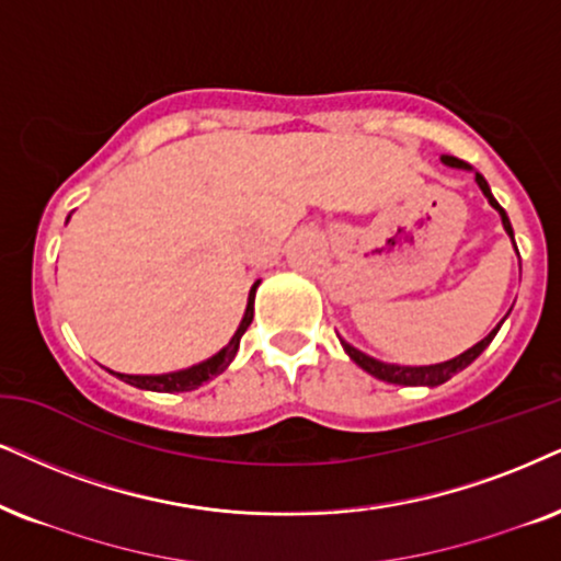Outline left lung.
<instances>
[{"instance_id": "obj_1", "label": "left lung", "mask_w": 561, "mask_h": 561, "mask_svg": "<svg viewBox=\"0 0 561 561\" xmlns=\"http://www.w3.org/2000/svg\"><path fill=\"white\" fill-rule=\"evenodd\" d=\"M443 162H445V165H450V168H463V170H471V165H466L463 160L453 158V154H443ZM477 183H479L481 194H484V196L489 198V204H492V207L500 211V217H502V228H505V232H507L510 240H513V245H515L513 225H510V219H507V215H505V209L500 207L497 198H494V196H492V191H489V183L484 181V175L477 173ZM500 325H502V323H500ZM500 325H497V329L489 331L486 336L481 339L479 344H473L471 350H466L463 354H458V357L448 359V363H439V365H424V367H407V365H388V363H380V359L370 357V354H365V352L354 350V346H352V344H346L344 339H342V346H344V352L350 354V357L354 359V363H357L359 367H363V370H367L370 375H375V378H378V380L396 382V386H430V388H435V386H443L445 380H450L453 375H456V373L466 370V367H469V365L473 363V359H477L479 354L484 352L489 344H492V339L497 336Z\"/></svg>"}]
</instances>
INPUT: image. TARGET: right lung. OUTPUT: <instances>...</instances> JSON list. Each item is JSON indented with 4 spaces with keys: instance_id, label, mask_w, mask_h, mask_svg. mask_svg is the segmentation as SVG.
<instances>
[{
    "instance_id": "obj_1",
    "label": "right lung",
    "mask_w": 561,
    "mask_h": 561,
    "mask_svg": "<svg viewBox=\"0 0 561 561\" xmlns=\"http://www.w3.org/2000/svg\"><path fill=\"white\" fill-rule=\"evenodd\" d=\"M256 285L251 287V295H248V305H245V316L240 321L236 336L230 339V344L225 350H219L215 357L204 359L194 367H186V370L179 373H165V375H124V373H113L118 380L129 382L134 388H141V391H158V393H181V391H194V388L207 382L209 378H215L222 370H228V365L236 359L238 346H240V336H243L248 325L253 321V297H256Z\"/></svg>"
}]
</instances>
